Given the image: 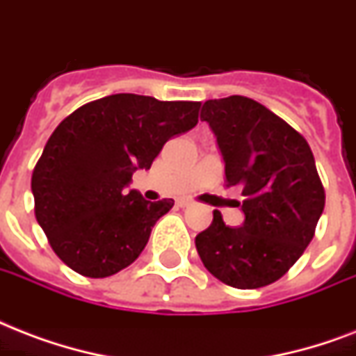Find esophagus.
<instances>
[{
	"label": "esophagus",
	"mask_w": 356,
	"mask_h": 356,
	"mask_svg": "<svg viewBox=\"0 0 356 356\" xmlns=\"http://www.w3.org/2000/svg\"><path fill=\"white\" fill-rule=\"evenodd\" d=\"M178 206H180V208H187V206H191V200H187V198H180V200H178Z\"/></svg>",
	"instance_id": "1"
}]
</instances>
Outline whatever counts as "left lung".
<instances>
[{
    "mask_svg": "<svg viewBox=\"0 0 356 356\" xmlns=\"http://www.w3.org/2000/svg\"><path fill=\"white\" fill-rule=\"evenodd\" d=\"M209 122L225 158L227 184L241 187L245 222L227 227L221 211L195 238L204 267L238 290L273 284L296 264L325 208V189L307 139L247 96L208 100Z\"/></svg>",
    "mask_w": 356,
    "mask_h": 356,
    "instance_id": "left-lung-1",
    "label": "left lung"
}]
</instances>
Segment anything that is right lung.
I'll return each mask as SVG.
<instances>
[{"instance_id": "1", "label": "right lung", "mask_w": 356, "mask_h": 356, "mask_svg": "<svg viewBox=\"0 0 356 356\" xmlns=\"http://www.w3.org/2000/svg\"><path fill=\"white\" fill-rule=\"evenodd\" d=\"M200 102L111 95L55 128L31 176L35 217L49 247L79 275L111 277L134 264L172 198L148 202L126 186L170 137L198 122Z\"/></svg>"}]
</instances>
